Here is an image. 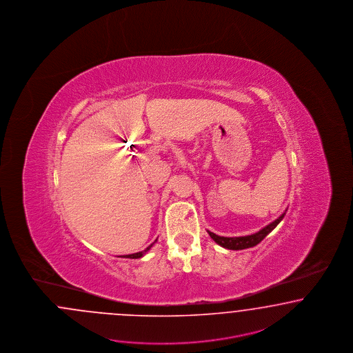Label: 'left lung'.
<instances>
[{"mask_svg":"<svg viewBox=\"0 0 353 353\" xmlns=\"http://www.w3.org/2000/svg\"><path fill=\"white\" fill-rule=\"evenodd\" d=\"M285 213L279 218H276L274 222L269 223L268 226L261 228L259 232L256 234H252V235H247V236H238V238H226V236H218L214 232H209L210 238L216 241V244H219L221 247L223 248H228V250H245V248H250V247H254L257 245L263 238L270 234L273 231L274 228L278 226V223L285 218Z\"/></svg>","mask_w":353,"mask_h":353,"instance_id":"1","label":"left lung"}]
</instances>
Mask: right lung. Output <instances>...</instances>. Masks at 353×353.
I'll return each mask as SVG.
<instances>
[{
	"instance_id": "right-lung-1",
	"label": "right lung",
	"mask_w": 353,
	"mask_h": 353,
	"mask_svg": "<svg viewBox=\"0 0 353 353\" xmlns=\"http://www.w3.org/2000/svg\"><path fill=\"white\" fill-rule=\"evenodd\" d=\"M156 241H157V240H156ZM156 241H154V243H156ZM154 243H152V244L149 245L148 248H145V250H141V252L132 253V254H125V256H123V257H125V259H140V257H143V256H144V254H145V253H147V252H148V250H150L152 247H153V244H154Z\"/></svg>"
}]
</instances>
